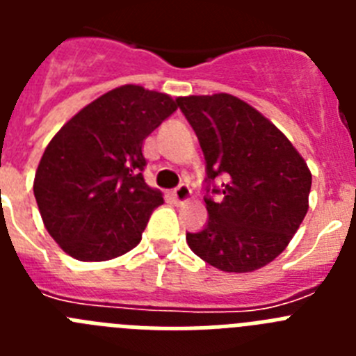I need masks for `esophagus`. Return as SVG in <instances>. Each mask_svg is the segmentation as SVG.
Wrapping results in <instances>:
<instances>
[{
	"mask_svg": "<svg viewBox=\"0 0 356 356\" xmlns=\"http://www.w3.org/2000/svg\"><path fill=\"white\" fill-rule=\"evenodd\" d=\"M191 194H193L191 187L187 184H180L172 191V200H175V203L181 205V203H187L191 200Z\"/></svg>",
	"mask_w": 356,
	"mask_h": 356,
	"instance_id": "34e87169",
	"label": "esophagus"
}]
</instances>
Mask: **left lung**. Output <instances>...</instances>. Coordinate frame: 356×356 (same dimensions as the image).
Instances as JSON below:
<instances>
[{"mask_svg":"<svg viewBox=\"0 0 356 356\" xmlns=\"http://www.w3.org/2000/svg\"><path fill=\"white\" fill-rule=\"evenodd\" d=\"M176 105L205 156L209 221L187 232L188 248L226 273L273 262L307 216L312 175L305 160L271 121L232 94L178 97Z\"/></svg>","mask_w":356,"mask_h":356,"instance_id":"obj_1","label":"left lung"}]
</instances>
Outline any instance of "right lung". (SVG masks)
Instances as JSON below:
<instances>
[{
	"mask_svg": "<svg viewBox=\"0 0 356 356\" xmlns=\"http://www.w3.org/2000/svg\"><path fill=\"white\" fill-rule=\"evenodd\" d=\"M178 108L168 94L122 85L81 108L51 139L33 181L46 229L72 259L134 250L162 194L144 181L143 143Z\"/></svg>",
	"mask_w": 356,
	"mask_h": 356,
	"instance_id": "add662e5",
	"label": "right lung"
}]
</instances>
